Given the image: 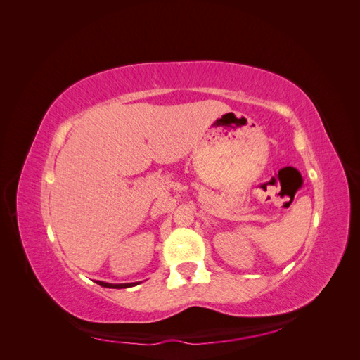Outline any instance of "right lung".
Wrapping results in <instances>:
<instances>
[{"mask_svg":"<svg viewBox=\"0 0 360 360\" xmlns=\"http://www.w3.org/2000/svg\"><path fill=\"white\" fill-rule=\"evenodd\" d=\"M96 284H99L105 288H127V287H134L136 285L138 282H134V284H108V282H103V281H96Z\"/></svg>","mask_w":360,"mask_h":360,"instance_id":"1","label":"right lung"}]
</instances>
